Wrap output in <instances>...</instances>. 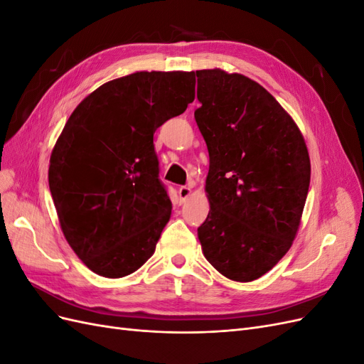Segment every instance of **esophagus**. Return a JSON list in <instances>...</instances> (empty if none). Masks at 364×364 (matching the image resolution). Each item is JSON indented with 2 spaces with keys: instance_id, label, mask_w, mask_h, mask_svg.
<instances>
[{
  "instance_id": "34e87169",
  "label": "esophagus",
  "mask_w": 364,
  "mask_h": 364,
  "mask_svg": "<svg viewBox=\"0 0 364 364\" xmlns=\"http://www.w3.org/2000/svg\"><path fill=\"white\" fill-rule=\"evenodd\" d=\"M179 197H181V200L182 202H185L186 199H188V197L191 196V193H193V186H188V185H183V186H181L179 188Z\"/></svg>"
}]
</instances>
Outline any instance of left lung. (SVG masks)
I'll return each instance as SVG.
<instances>
[{
	"label": "left lung",
	"instance_id": "obj_1",
	"mask_svg": "<svg viewBox=\"0 0 364 364\" xmlns=\"http://www.w3.org/2000/svg\"><path fill=\"white\" fill-rule=\"evenodd\" d=\"M193 74L202 103L194 118L209 153V213L197 235L217 272L255 281L296 238L310 155L294 119L259 83L220 68Z\"/></svg>",
	"mask_w": 364,
	"mask_h": 364
}]
</instances>
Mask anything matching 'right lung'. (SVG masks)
Segmentation results:
<instances>
[{"label":"right lung","instance_id":"obj_1","mask_svg":"<svg viewBox=\"0 0 364 364\" xmlns=\"http://www.w3.org/2000/svg\"><path fill=\"white\" fill-rule=\"evenodd\" d=\"M193 71H138L85 97L53 147L48 185L60 229L105 278L136 272L171 215L153 134L194 100Z\"/></svg>","mask_w":364,"mask_h":364}]
</instances>
